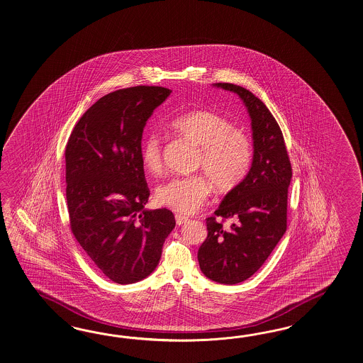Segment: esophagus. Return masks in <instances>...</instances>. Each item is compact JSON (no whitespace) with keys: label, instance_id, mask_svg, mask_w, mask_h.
<instances>
[{"label":"esophagus","instance_id":"34e87169","mask_svg":"<svg viewBox=\"0 0 363 363\" xmlns=\"http://www.w3.org/2000/svg\"><path fill=\"white\" fill-rule=\"evenodd\" d=\"M175 220H177V225H183V223H186L188 221V217L183 216V214H177Z\"/></svg>","mask_w":363,"mask_h":363}]
</instances>
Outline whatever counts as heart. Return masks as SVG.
I'll return each instance as SVG.
<instances>
[{"mask_svg":"<svg viewBox=\"0 0 363 363\" xmlns=\"http://www.w3.org/2000/svg\"><path fill=\"white\" fill-rule=\"evenodd\" d=\"M180 138L197 147L195 168L204 171L189 177L169 179L157 188L159 204L179 213H192L204 204L211 194V183L220 192H229L247 177L252 160L249 137L234 128L218 113L195 111L182 114L169 122ZM143 168L159 175L163 167L162 142L157 134L146 135L140 149Z\"/></svg>","mask_w":363,"mask_h":363,"instance_id":"b5f03b06","label":"heart"}]
</instances>
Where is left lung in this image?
<instances>
[{
  "label": "left lung",
  "instance_id": "1",
  "mask_svg": "<svg viewBox=\"0 0 363 363\" xmlns=\"http://www.w3.org/2000/svg\"><path fill=\"white\" fill-rule=\"evenodd\" d=\"M213 85L238 94L247 108L254 155L247 177L226 194L214 216L206 218L208 235L197 259L206 278L237 284L260 269L287 230L292 167L279 125L267 106L240 85ZM216 216L233 218V223L223 228Z\"/></svg>",
  "mask_w": 363,
  "mask_h": 363
}]
</instances>
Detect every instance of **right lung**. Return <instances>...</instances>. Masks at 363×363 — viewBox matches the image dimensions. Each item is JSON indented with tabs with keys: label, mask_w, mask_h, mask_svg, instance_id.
<instances>
[{
	"label": "right lung",
	"mask_w": 363,
	"mask_h": 363,
	"mask_svg": "<svg viewBox=\"0 0 363 363\" xmlns=\"http://www.w3.org/2000/svg\"><path fill=\"white\" fill-rule=\"evenodd\" d=\"M171 92L140 85L104 96L65 146L71 230L97 269L118 284L149 277L175 228L171 211L145 209L150 191L140 155L143 128Z\"/></svg>",
	"instance_id": "1"
}]
</instances>
